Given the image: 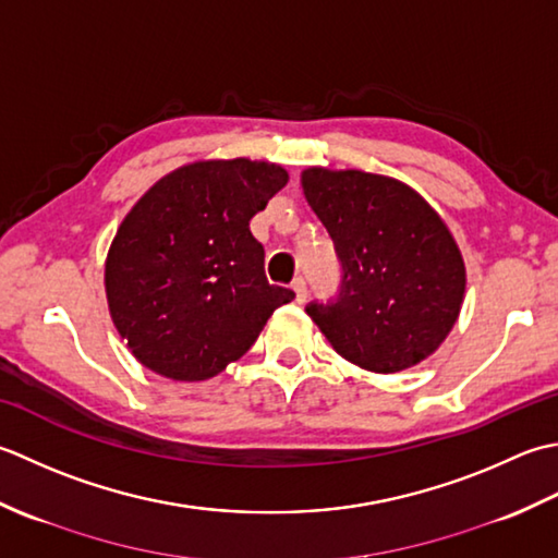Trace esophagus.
Returning <instances> with one entry per match:
<instances>
[{
	"mask_svg": "<svg viewBox=\"0 0 558 558\" xmlns=\"http://www.w3.org/2000/svg\"><path fill=\"white\" fill-rule=\"evenodd\" d=\"M291 289L295 291V301H299V303L308 301V283H305L303 277H295V279L291 281Z\"/></svg>",
	"mask_w": 558,
	"mask_h": 558,
	"instance_id": "34e87169",
	"label": "esophagus"
}]
</instances>
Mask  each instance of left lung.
I'll list each match as a JSON object with an SVG mask.
<instances>
[{
  "mask_svg": "<svg viewBox=\"0 0 558 558\" xmlns=\"http://www.w3.org/2000/svg\"><path fill=\"white\" fill-rule=\"evenodd\" d=\"M305 197L335 243L337 295L305 305L329 344L373 373L434 354L458 320L464 265L446 223L392 178L311 168Z\"/></svg>",
  "mask_w": 558,
  "mask_h": 558,
  "instance_id": "obj_1",
  "label": "left lung"
}]
</instances>
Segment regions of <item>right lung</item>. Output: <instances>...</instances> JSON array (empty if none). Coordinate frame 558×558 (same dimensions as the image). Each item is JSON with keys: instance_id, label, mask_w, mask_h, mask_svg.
<instances>
[{"instance_id": "obj_1", "label": "right lung", "mask_w": 558, "mask_h": 558, "mask_svg": "<svg viewBox=\"0 0 558 558\" xmlns=\"http://www.w3.org/2000/svg\"><path fill=\"white\" fill-rule=\"evenodd\" d=\"M275 163L178 168L134 204L106 263L112 323L146 368L207 380L255 344L293 291L265 277L250 219L287 185Z\"/></svg>"}]
</instances>
